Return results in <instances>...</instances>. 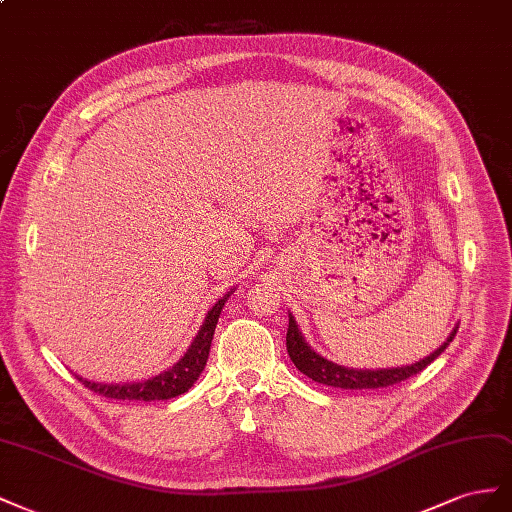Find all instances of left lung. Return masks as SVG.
<instances>
[{
    "label": "left lung",
    "mask_w": 512,
    "mask_h": 512,
    "mask_svg": "<svg viewBox=\"0 0 512 512\" xmlns=\"http://www.w3.org/2000/svg\"><path fill=\"white\" fill-rule=\"evenodd\" d=\"M457 328L450 332V337L444 341V345H440L433 354H429L427 358H422L414 364H405V367H392V369H349V367H343V364L326 360L324 356H319L315 349H311V345L304 341L302 332L298 330L294 315H289L287 352H289L291 362L296 364V369L300 373H304L306 377L315 379L317 384H326V386L343 388V390L386 388L392 384H399V382H403V379L412 377L420 371H425L429 364L450 345V341L455 339Z\"/></svg>",
    "instance_id": "1"
}]
</instances>
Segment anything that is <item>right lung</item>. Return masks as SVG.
<instances>
[{
    "mask_svg": "<svg viewBox=\"0 0 512 512\" xmlns=\"http://www.w3.org/2000/svg\"><path fill=\"white\" fill-rule=\"evenodd\" d=\"M229 294L231 291H227V294L212 306L206 319H203V326L199 328L191 347H188L186 354L167 371L158 373L150 379H141V382H126V384H98L77 375L79 382H83L85 388L94 390L96 394H102V397L115 399V401H165V399L178 397V394H184L197 382L201 371L206 369L214 328L218 324V317H221V311Z\"/></svg>",
    "mask_w": 512,
    "mask_h": 512,
    "instance_id": "1",
    "label": "right lung"
}]
</instances>
